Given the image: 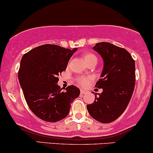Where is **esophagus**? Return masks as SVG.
Wrapping results in <instances>:
<instances>
[{
  "label": "esophagus",
  "instance_id": "obj_1",
  "mask_svg": "<svg viewBox=\"0 0 153 153\" xmlns=\"http://www.w3.org/2000/svg\"><path fill=\"white\" fill-rule=\"evenodd\" d=\"M87 92H88V91H86V90L81 89V94H86Z\"/></svg>",
  "mask_w": 153,
  "mask_h": 153
}]
</instances>
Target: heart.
I'll return each instance as SVG.
<instances>
[{"label":"heart","mask_w":153,"mask_h":153,"mask_svg":"<svg viewBox=\"0 0 153 153\" xmlns=\"http://www.w3.org/2000/svg\"><path fill=\"white\" fill-rule=\"evenodd\" d=\"M83 58H84V61L86 62V63L87 64L88 62H91V61H97V58L96 55H94L92 53H86L83 55ZM78 82L82 86H86L89 83L90 78H86V77H79V78L77 79Z\"/></svg>","instance_id":"heart-1"}]
</instances>
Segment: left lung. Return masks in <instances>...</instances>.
<instances>
[{
	"label": "left lung",
	"mask_w": 153,
	"mask_h": 153,
	"mask_svg": "<svg viewBox=\"0 0 153 153\" xmlns=\"http://www.w3.org/2000/svg\"><path fill=\"white\" fill-rule=\"evenodd\" d=\"M93 50L102 58L103 70L96 87L102 88L95 101L87 105L92 118L103 123L114 121L130 102L135 82V61L125 49L109 42L97 43Z\"/></svg>",
	"instance_id": "left-lung-1"
}]
</instances>
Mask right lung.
<instances>
[{
	"instance_id": "1",
	"label": "right lung",
	"mask_w": 153,
	"mask_h": 153,
	"mask_svg": "<svg viewBox=\"0 0 153 153\" xmlns=\"http://www.w3.org/2000/svg\"><path fill=\"white\" fill-rule=\"evenodd\" d=\"M76 50L44 45L22 56L19 82L29 108L45 121H59L67 117L71 103L79 96L80 90L75 86H67L63 91L57 84L58 76L65 71Z\"/></svg>"
}]
</instances>
